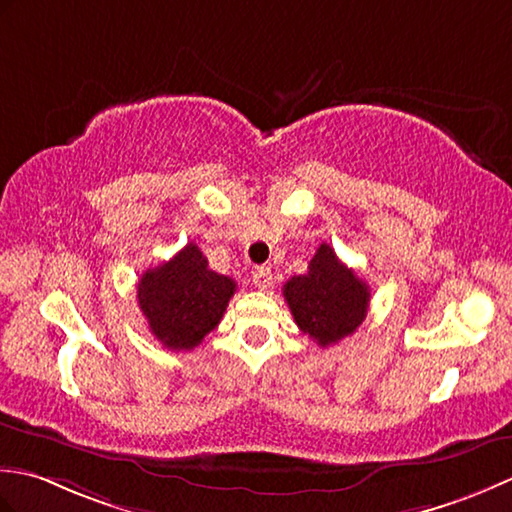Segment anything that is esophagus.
Listing matches in <instances>:
<instances>
[{
	"instance_id": "obj_1",
	"label": "esophagus",
	"mask_w": 512,
	"mask_h": 512,
	"mask_svg": "<svg viewBox=\"0 0 512 512\" xmlns=\"http://www.w3.org/2000/svg\"><path fill=\"white\" fill-rule=\"evenodd\" d=\"M271 283H274V276H271L269 267H256L252 271V285H256L258 289H269Z\"/></svg>"
}]
</instances>
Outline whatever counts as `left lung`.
Listing matches in <instances>:
<instances>
[{
	"mask_svg": "<svg viewBox=\"0 0 512 512\" xmlns=\"http://www.w3.org/2000/svg\"><path fill=\"white\" fill-rule=\"evenodd\" d=\"M283 296L300 331L320 347H329L362 325L371 291L327 243H322L309 260L307 274L289 278Z\"/></svg>",
	"mask_w": 512,
	"mask_h": 512,
	"instance_id": "1",
	"label": "left lung"
}]
</instances>
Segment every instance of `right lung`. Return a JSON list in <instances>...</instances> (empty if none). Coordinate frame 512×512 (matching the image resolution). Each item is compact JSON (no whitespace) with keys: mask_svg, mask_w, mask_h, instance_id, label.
Here are the masks:
<instances>
[{"mask_svg":"<svg viewBox=\"0 0 512 512\" xmlns=\"http://www.w3.org/2000/svg\"><path fill=\"white\" fill-rule=\"evenodd\" d=\"M236 283L207 267V258L187 243L168 263L148 269L137 285L152 336L172 351H190L221 322Z\"/></svg>","mask_w":512,"mask_h":512,"instance_id":"add662e5","label":"right lung"}]
</instances>
